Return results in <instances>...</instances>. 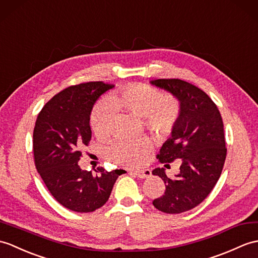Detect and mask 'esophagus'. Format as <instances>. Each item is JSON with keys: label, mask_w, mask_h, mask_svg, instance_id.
Masks as SVG:
<instances>
[{"label": "esophagus", "mask_w": 258, "mask_h": 258, "mask_svg": "<svg viewBox=\"0 0 258 258\" xmlns=\"http://www.w3.org/2000/svg\"><path fill=\"white\" fill-rule=\"evenodd\" d=\"M132 173H134L135 176H137L139 178H149L152 176V171L149 169H143V170H134V171H131Z\"/></svg>", "instance_id": "1"}]
</instances>
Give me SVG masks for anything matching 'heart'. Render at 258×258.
Returning a JSON list of instances; mask_svg holds the SVG:
<instances>
[{"instance_id":"1","label":"heart","mask_w":258,"mask_h":258,"mask_svg":"<svg viewBox=\"0 0 258 258\" xmlns=\"http://www.w3.org/2000/svg\"><path fill=\"white\" fill-rule=\"evenodd\" d=\"M123 110L139 117L143 124L158 139L171 135L178 122L180 109L176 100L165 98L160 90L143 83L131 85L113 92L93 106L90 114V126L100 139L111 133L115 112ZM152 148L147 137L136 140L118 139L107 146L105 157L121 166L139 164Z\"/></svg>"}]
</instances>
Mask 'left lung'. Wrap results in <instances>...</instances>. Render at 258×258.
Listing matches in <instances>:
<instances>
[{"instance_id":"1","label":"left lung","mask_w":258,"mask_h":258,"mask_svg":"<svg viewBox=\"0 0 258 258\" xmlns=\"http://www.w3.org/2000/svg\"><path fill=\"white\" fill-rule=\"evenodd\" d=\"M170 92L180 102V114L157 158L166 167L180 159V172L173 179L164 168L153 170L163 179L164 195L153 201L154 207L168 214H178L199 206L211 192L222 172L226 147L222 116L218 106L201 89L180 79L151 81Z\"/></svg>"}]
</instances>
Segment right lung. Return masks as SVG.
<instances>
[{"mask_svg":"<svg viewBox=\"0 0 258 258\" xmlns=\"http://www.w3.org/2000/svg\"><path fill=\"white\" fill-rule=\"evenodd\" d=\"M114 85L91 81L66 88L44 105L33 133L36 169L51 196L71 211L88 213L109 200L118 170H82L81 148L91 141L90 114L95 101Z\"/></svg>","mask_w":258,"mask_h":258,"instance_id":"obj_1","label":"right lung"}]
</instances>
